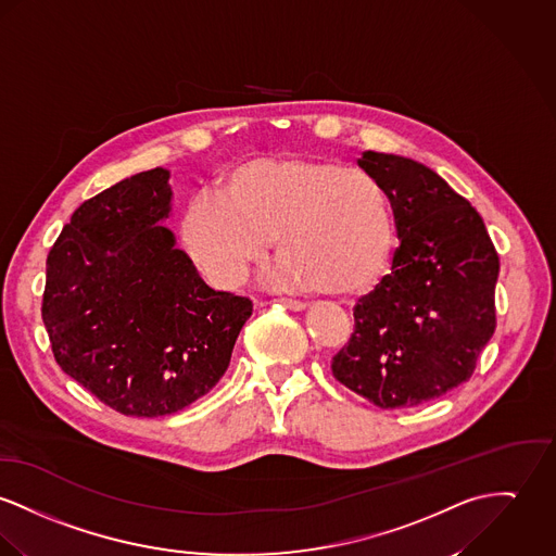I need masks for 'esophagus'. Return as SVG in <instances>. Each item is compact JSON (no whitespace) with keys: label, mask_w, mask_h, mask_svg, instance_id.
I'll list each match as a JSON object with an SVG mask.
<instances>
[{"label":"esophagus","mask_w":556,"mask_h":556,"mask_svg":"<svg viewBox=\"0 0 556 556\" xmlns=\"http://www.w3.org/2000/svg\"><path fill=\"white\" fill-rule=\"evenodd\" d=\"M275 302H279V304H283V306H288L290 311H304L306 308V304L302 302V300L296 299H277Z\"/></svg>","instance_id":"1"}]
</instances>
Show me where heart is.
Instances as JSON below:
<instances>
[{
    "instance_id": "obj_1",
    "label": "heart",
    "mask_w": 556,
    "mask_h": 556,
    "mask_svg": "<svg viewBox=\"0 0 556 556\" xmlns=\"http://www.w3.org/2000/svg\"><path fill=\"white\" fill-rule=\"evenodd\" d=\"M177 239L219 288L237 286L275 239L296 281L351 299L381 275L391 252V205L381 181L332 161L256 159L224 173L214 197L194 199Z\"/></svg>"
}]
</instances>
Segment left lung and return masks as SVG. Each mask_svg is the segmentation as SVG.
I'll list each match as a JSON object with an SVG mask.
<instances>
[{
	"label": "left lung",
	"instance_id": "8db88e82",
	"mask_svg": "<svg viewBox=\"0 0 556 556\" xmlns=\"http://www.w3.org/2000/svg\"><path fill=\"white\" fill-rule=\"evenodd\" d=\"M357 165L381 181L400 248L357 300L332 375L381 408H410L470 381L495 332L500 256L482 217L438 173L372 150Z\"/></svg>",
	"mask_w": 556,
	"mask_h": 556
}]
</instances>
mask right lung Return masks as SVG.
I'll return each instance as SVG.
<instances>
[{
    "mask_svg": "<svg viewBox=\"0 0 556 556\" xmlns=\"http://www.w3.org/2000/svg\"><path fill=\"white\" fill-rule=\"evenodd\" d=\"M169 172L85 201L46 257L42 319L56 364L127 417L172 415L214 389L252 315L215 292L175 237Z\"/></svg>",
    "mask_w": 556,
    "mask_h": 556,
    "instance_id": "1",
    "label": "right lung"
}]
</instances>
